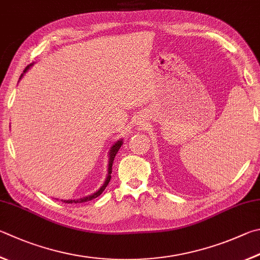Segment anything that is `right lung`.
<instances>
[{"label":"right lung","instance_id":"obj_1","mask_svg":"<svg viewBox=\"0 0 260 260\" xmlns=\"http://www.w3.org/2000/svg\"><path fill=\"white\" fill-rule=\"evenodd\" d=\"M29 66H30V64H29ZM29 66H27V67L25 68V70H23V73L27 72V69L29 68ZM21 77H22V75L20 76V78H21ZM121 144H122V141H118V142H116L114 145L111 146V150H110V153H109L110 158H109V168H108V177H107V179H106L105 184H103V185L101 186L100 190L94 193V194H92V196L83 198V199H79V200H63V202H66V204H73V202H75V204H77V202H86V201H88V200H92V199H94V198H98L99 196H100L101 193H102L103 191H105V188L107 187V185H108V184H109V182H110L111 173H112V164H114L115 157H116V154H117V152H118V150L120 149Z\"/></svg>","mask_w":260,"mask_h":260}]
</instances>
